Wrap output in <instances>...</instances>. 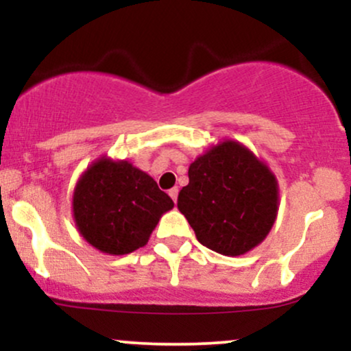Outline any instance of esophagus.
<instances>
[{"instance_id": "1", "label": "esophagus", "mask_w": 351, "mask_h": 351, "mask_svg": "<svg viewBox=\"0 0 351 351\" xmlns=\"http://www.w3.org/2000/svg\"><path fill=\"white\" fill-rule=\"evenodd\" d=\"M168 195H170V196H171V199L175 201V203H176V198H178V186L171 188L170 191H168Z\"/></svg>"}]
</instances>
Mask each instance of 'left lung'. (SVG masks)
I'll return each mask as SVG.
<instances>
[{
    "label": "left lung",
    "mask_w": 351,
    "mask_h": 351,
    "mask_svg": "<svg viewBox=\"0 0 351 351\" xmlns=\"http://www.w3.org/2000/svg\"><path fill=\"white\" fill-rule=\"evenodd\" d=\"M178 209L203 245L223 256L251 251L277 216V181L269 168L237 142H223L188 170Z\"/></svg>",
    "instance_id": "1"
}]
</instances>
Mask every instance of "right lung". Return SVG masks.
<instances>
[{"mask_svg":"<svg viewBox=\"0 0 351 351\" xmlns=\"http://www.w3.org/2000/svg\"><path fill=\"white\" fill-rule=\"evenodd\" d=\"M74 217L80 234L99 251L123 256L148 243L173 201L156 181L128 162H95L74 191Z\"/></svg>","mask_w":351,"mask_h":351,"instance_id":"right-lung-1","label":"right lung"}]
</instances>
